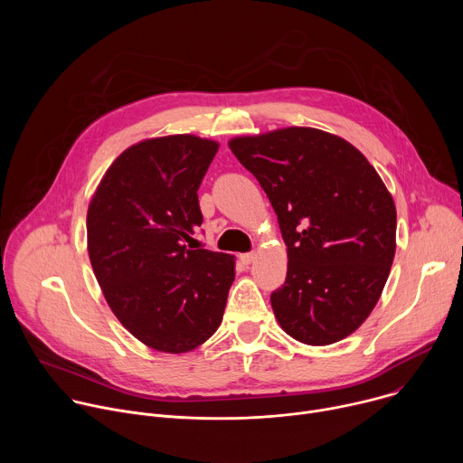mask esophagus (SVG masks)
Segmentation results:
<instances>
[{
  "instance_id": "obj_1",
  "label": "esophagus",
  "mask_w": 463,
  "mask_h": 463,
  "mask_svg": "<svg viewBox=\"0 0 463 463\" xmlns=\"http://www.w3.org/2000/svg\"><path fill=\"white\" fill-rule=\"evenodd\" d=\"M254 258H256V254H254V252H245V254H240V260H241L243 266H250V263L254 261Z\"/></svg>"
}]
</instances>
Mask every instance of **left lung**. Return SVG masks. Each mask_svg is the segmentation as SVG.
I'll use <instances>...</instances> for the list:
<instances>
[{
  "mask_svg": "<svg viewBox=\"0 0 463 463\" xmlns=\"http://www.w3.org/2000/svg\"><path fill=\"white\" fill-rule=\"evenodd\" d=\"M258 179L288 245V277L271 295L298 343L343 341L375 307L395 254V205L368 159L327 131L291 126L229 141Z\"/></svg>",
  "mask_w": 463,
  "mask_h": 463,
  "instance_id": "obj_1",
  "label": "left lung"
}]
</instances>
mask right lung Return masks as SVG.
<instances>
[{
	"instance_id": "obj_1",
	"label": "right lung",
	"mask_w": 463,
	"mask_h": 463,
	"mask_svg": "<svg viewBox=\"0 0 463 463\" xmlns=\"http://www.w3.org/2000/svg\"><path fill=\"white\" fill-rule=\"evenodd\" d=\"M220 143L145 139L102 175L88 209V252L118 322L165 354L202 346L220 327L234 256L184 245L202 225L197 188Z\"/></svg>"
}]
</instances>
